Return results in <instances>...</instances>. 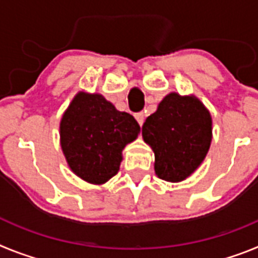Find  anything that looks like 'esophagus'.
I'll return each mask as SVG.
<instances>
[{"label":"esophagus","mask_w":258,"mask_h":258,"mask_svg":"<svg viewBox=\"0 0 258 258\" xmlns=\"http://www.w3.org/2000/svg\"><path fill=\"white\" fill-rule=\"evenodd\" d=\"M145 113L143 112H138V113H136V118H137V121H138V124L141 125V126H142L143 125V122H145Z\"/></svg>","instance_id":"1"}]
</instances>
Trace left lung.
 <instances>
[{"instance_id": "left-lung-1", "label": "left lung", "mask_w": 258, "mask_h": 258, "mask_svg": "<svg viewBox=\"0 0 258 258\" xmlns=\"http://www.w3.org/2000/svg\"><path fill=\"white\" fill-rule=\"evenodd\" d=\"M142 137L155 154V173L181 182L199 168L212 142V117L194 95L170 93L146 118Z\"/></svg>"}]
</instances>
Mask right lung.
<instances>
[{"instance_id":"add662e5","label":"right lung","mask_w":258,"mask_h":258,"mask_svg":"<svg viewBox=\"0 0 258 258\" xmlns=\"http://www.w3.org/2000/svg\"><path fill=\"white\" fill-rule=\"evenodd\" d=\"M140 132L136 118L103 95L80 92L60 120V146L75 174L102 184L118 172L122 150Z\"/></svg>"}]
</instances>
